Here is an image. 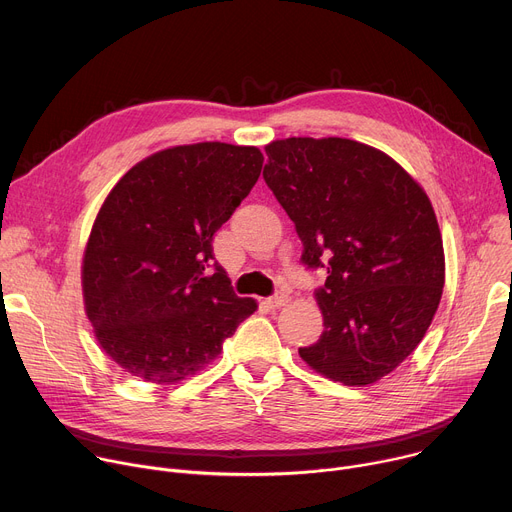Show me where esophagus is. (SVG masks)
<instances>
[{"instance_id":"obj_1","label":"esophagus","mask_w":512,"mask_h":512,"mask_svg":"<svg viewBox=\"0 0 512 512\" xmlns=\"http://www.w3.org/2000/svg\"><path fill=\"white\" fill-rule=\"evenodd\" d=\"M288 300H290V296L286 292H275L271 298H267V304L271 308H282L288 304Z\"/></svg>"}]
</instances>
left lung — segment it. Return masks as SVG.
Segmentation results:
<instances>
[{"label":"left lung","mask_w":512,"mask_h":512,"mask_svg":"<svg viewBox=\"0 0 512 512\" xmlns=\"http://www.w3.org/2000/svg\"><path fill=\"white\" fill-rule=\"evenodd\" d=\"M269 190L296 224L316 290L320 339L298 349L320 376L367 386L423 341L441 302L445 253L429 196L392 157L351 138L265 147Z\"/></svg>","instance_id":"8db88e82"}]
</instances>
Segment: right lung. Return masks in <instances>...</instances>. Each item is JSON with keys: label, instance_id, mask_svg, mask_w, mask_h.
Wrapping results in <instances>:
<instances>
[{"label": "right lung", "instance_id": "right-lung-1", "mask_svg": "<svg viewBox=\"0 0 512 512\" xmlns=\"http://www.w3.org/2000/svg\"><path fill=\"white\" fill-rule=\"evenodd\" d=\"M261 167L257 147L179 145L138 161L104 200L83 253V304L128 374L151 384L194 376L257 310L214 263L212 237Z\"/></svg>", "mask_w": 512, "mask_h": 512}]
</instances>
